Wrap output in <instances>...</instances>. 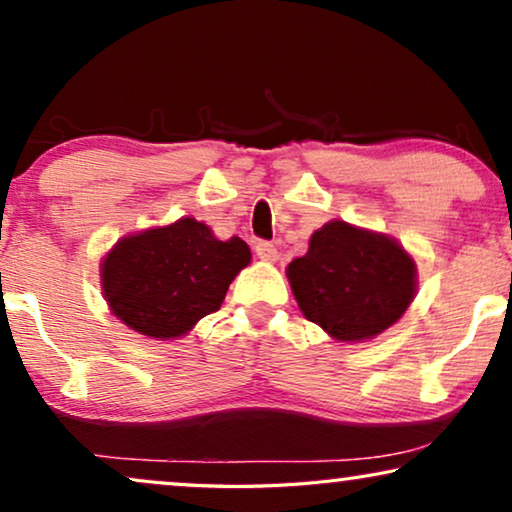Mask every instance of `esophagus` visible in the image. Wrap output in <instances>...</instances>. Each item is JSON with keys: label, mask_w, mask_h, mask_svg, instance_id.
<instances>
[{"label": "esophagus", "mask_w": 512, "mask_h": 512, "mask_svg": "<svg viewBox=\"0 0 512 512\" xmlns=\"http://www.w3.org/2000/svg\"><path fill=\"white\" fill-rule=\"evenodd\" d=\"M256 256L261 258V261H265V263H275L277 261V249H275V244H270V242H256Z\"/></svg>", "instance_id": "esophagus-1"}]
</instances>
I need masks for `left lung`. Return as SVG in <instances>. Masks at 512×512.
<instances>
[{"mask_svg":"<svg viewBox=\"0 0 512 512\" xmlns=\"http://www.w3.org/2000/svg\"><path fill=\"white\" fill-rule=\"evenodd\" d=\"M286 277L305 319L340 342L387 331L417 293V265L394 237L338 219L314 230Z\"/></svg>","mask_w":512,"mask_h":512,"instance_id":"8db88e82","label":"left lung"}]
</instances>
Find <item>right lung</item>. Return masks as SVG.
<instances>
[{
	"label": "right lung",
	"instance_id": "1",
	"mask_svg": "<svg viewBox=\"0 0 512 512\" xmlns=\"http://www.w3.org/2000/svg\"><path fill=\"white\" fill-rule=\"evenodd\" d=\"M251 251L240 237L216 240L193 216L125 235L102 258L109 310L132 331L156 340L186 335L216 312Z\"/></svg>",
	"mask_w": 512,
	"mask_h": 512
}]
</instances>
